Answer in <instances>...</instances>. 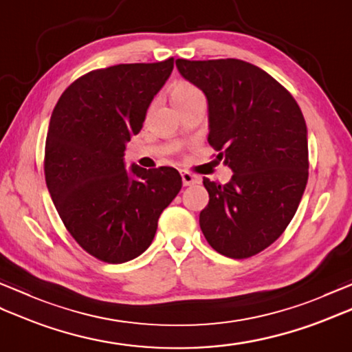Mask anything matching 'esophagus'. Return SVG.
Wrapping results in <instances>:
<instances>
[{
	"mask_svg": "<svg viewBox=\"0 0 352 352\" xmlns=\"http://www.w3.org/2000/svg\"><path fill=\"white\" fill-rule=\"evenodd\" d=\"M182 178H183V184L184 186H192L199 183V177L190 174L188 170H182Z\"/></svg>",
	"mask_w": 352,
	"mask_h": 352,
	"instance_id": "1",
	"label": "esophagus"
}]
</instances>
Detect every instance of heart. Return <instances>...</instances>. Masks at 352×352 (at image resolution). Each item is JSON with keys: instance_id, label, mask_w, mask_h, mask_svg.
Segmentation results:
<instances>
[{"instance_id": "1", "label": "heart", "mask_w": 352, "mask_h": 352, "mask_svg": "<svg viewBox=\"0 0 352 352\" xmlns=\"http://www.w3.org/2000/svg\"><path fill=\"white\" fill-rule=\"evenodd\" d=\"M201 92L195 85L189 83V81H178V83H175L170 89V100L177 106V104L184 102L186 100H189Z\"/></svg>"}]
</instances>
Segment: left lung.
<instances>
[{
    "label": "left lung",
    "instance_id": "left-lung-1",
    "mask_svg": "<svg viewBox=\"0 0 352 352\" xmlns=\"http://www.w3.org/2000/svg\"><path fill=\"white\" fill-rule=\"evenodd\" d=\"M178 72L208 102V144L234 172L204 178L199 227L214 251L248 258L267 248L296 213L309 178L307 126L294 96L258 66L237 58L186 60Z\"/></svg>",
    "mask_w": 352,
    "mask_h": 352
}]
</instances>
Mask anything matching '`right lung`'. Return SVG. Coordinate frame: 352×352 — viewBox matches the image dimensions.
Here are the masks:
<instances>
[{"label":"right lung","mask_w":352,"mask_h":352,"mask_svg":"<svg viewBox=\"0 0 352 352\" xmlns=\"http://www.w3.org/2000/svg\"><path fill=\"white\" fill-rule=\"evenodd\" d=\"M174 58L95 69L66 89L50 119L45 182L66 230L86 252L125 263L151 245L162 212L182 189L169 166L125 169V144L144 125Z\"/></svg>","instance_id":"add662e5"}]
</instances>
